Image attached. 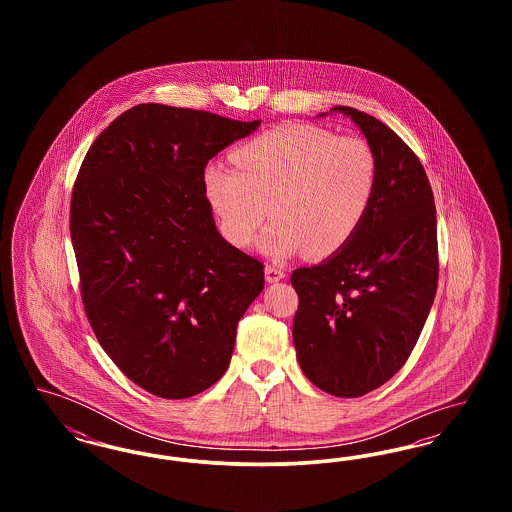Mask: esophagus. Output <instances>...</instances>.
I'll use <instances>...</instances> for the list:
<instances>
[{"label":"esophagus","mask_w":512,"mask_h":512,"mask_svg":"<svg viewBox=\"0 0 512 512\" xmlns=\"http://www.w3.org/2000/svg\"><path fill=\"white\" fill-rule=\"evenodd\" d=\"M265 276H267V282L272 284V282H280L286 276V272H284V268L276 267V265H267Z\"/></svg>","instance_id":"1"}]
</instances>
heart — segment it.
<instances>
[{
	"label": "heart",
	"mask_w": 512,
	"mask_h": 512,
	"mask_svg": "<svg viewBox=\"0 0 512 512\" xmlns=\"http://www.w3.org/2000/svg\"><path fill=\"white\" fill-rule=\"evenodd\" d=\"M232 163L207 167L203 186L222 236L236 247L261 238L270 259L307 251L313 259L349 244L372 209L380 167L370 144L315 124H282L232 151Z\"/></svg>",
	"instance_id": "b5f03b06"
}]
</instances>
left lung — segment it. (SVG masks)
<instances>
[{"mask_svg": "<svg viewBox=\"0 0 512 512\" xmlns=\"http://www.w3.org/2000/svg\"><path fill=\"white\" fill-rule=\"evenodd\" d=\"M374 149L378 192L357 236L293 270V345L303 374L336 397L380 388L407 363L438 290V222L426 171L390 126L338 105Z\"/></svg>", "mask_w": 512, "mask_h": 512, "instance_id": "1", "label": "left lung"}]
</instances>
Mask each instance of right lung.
Returning a JSON list of instances; mask_svg holds the SVG:
<instances>
[{
  "label": "right lung",
  "instance_id": "right-lung-1",
  "mask_svg": "<svg viewBox=\"0 0 512 512\" xmlns=\"http://www.w3.org/2000/svg\"><path fill=\"white\" fill-rule=\"evenodd\" d=\"M259 124L140 103L99 134L74 180L86 317L122 374L157 397L219 380L265 288L263 263L220 236L203 186L209 159Z\"/></svg>",
  "mask_w": 512,
  "mask_h": 512
}]
</instances>
